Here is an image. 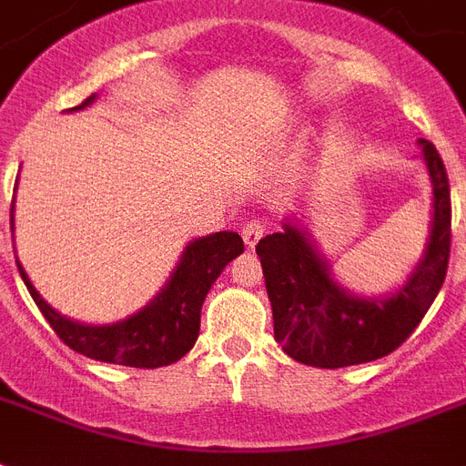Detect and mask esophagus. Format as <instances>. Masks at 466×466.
I'll list each match as a JSON object with an SVG mask.
<instances>
[{
	"label": "esophagus",
	"mask_w": 466,
	"mask_h": 466,
	"mask_svg": "<svg viewBox=\"0 0 466 466\" xmlns=\"http://www.w3.org/2000/svg\"><path fill=\"white\" fill-rule=\"evenodd\" d=\"M263 232H266V225H263L260 220H253V222H248L244 229H241V237H244L246 246H248V248H253V246L258 244L260 237H263Z\"/></svg>",
	"instance_id": "esophagus-1"
}]
</instances>
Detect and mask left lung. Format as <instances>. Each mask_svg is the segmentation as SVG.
<instances>
[{
	"mask_svg": "<svg viewBox=\"0 0 466 466\" xmlns=\"http://www.w3.org/2000/svg\"><path fill=\"white\" fill-rule=\"evenodd\" d=\"M433 187V220L426 251L400 289L388 297H357L330 275L306 229L282 222V232L268 234L256 246L275 339L299 364L344 369L388 357L438 297L450 258V184L436 146L419 138Z\"/></svg>",
	"mask_w": 466,
	"mask_h": 466,
	"instance_id": "left-lung-1",
	"label": "left lung"
}]
</instances>
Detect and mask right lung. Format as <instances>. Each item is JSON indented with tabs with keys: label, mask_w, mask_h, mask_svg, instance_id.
Wrapping results in <instances>:
<instances>
[{
	"label": "right lung",
	"mask_w": 466,
	"mask_h": 466,
	"mask_svg": "<svg viewBox=\"0 0 466 466\" xmlns=\"http://www.w3.org/2000/svg\"><path fill=\"white\" fill-rule=\"evenodd\" d=\"M93 100L96 96H90L74 109L88 107ZM239 253H244V241L237 232H215L194 239L184 248L177 270L172 272L167 285L162 287V292L146 309L112 325H83L56 313L37 294L18 260L16 266L33 301L66 347L105 364L160 369L179 361L194 347L198 339L200 309L208 289L220 278L222 268Z\"/></svg>",
	"instance_id": "add662e5"
}]
</instances>
